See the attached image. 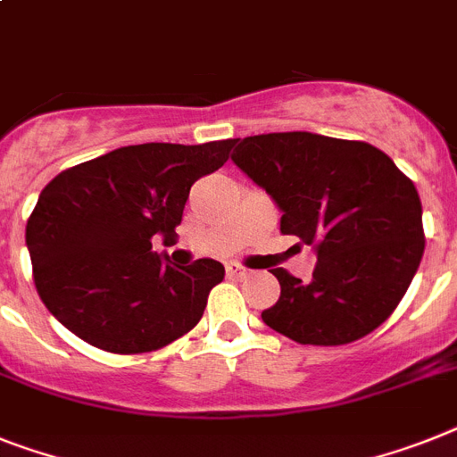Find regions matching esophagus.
<instances>
[{
    "label": "esophagus",
    "mask_w": 457,
    "mask_h": 457,
    "mask_svg": "<svg viewBox=\"0 0 457 457\" xmlns=\"http://www.w3.org/2000/svg\"><path fill=\"white\" fill-rule=\"evenodd\" d=\"M226 273L231 275V278H247L250 270L243 269V266H237V263H228V266H226Z\"/></svg>",
    "instance_id": "esophagus-1"
}]
</instances>
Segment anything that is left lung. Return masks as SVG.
<instances>
[{
  "instance_id": "obj_1",
  "label": "left lung",
  "mask_w": 457,
  "mask_h": 457,
  "mask_svg": "<svg viewBox=\"0 0 457 457\" xmlns=\"http://www.w3.org/2000/svg\"><path fill=\"white\" fill-rule=\"evenodd\" d=\"M231 161L273 198L285 236L318 256L308 282L273 269L280 299L262 312L296 343L343 345L397 308L425 250L423 205L409 177L367 142L318 133L233 139Z\"/></svg>"
}]
</instances>
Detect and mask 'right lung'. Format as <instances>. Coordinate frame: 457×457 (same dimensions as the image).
Masks as SVG:
<instances>
[{
  "instance_id": "add662e5",
  "label": "right lung",
  "mask_w": 457,
  "mask_h": 457,
  "mask_svg": "<svg viewBox=\"0 0 457 457\" xmlns=\"http://www.w3.org/2000/svg\"><path fill=\"white\" fill-rule=\"evenodd\" d=\"M231 146L233 139L120 146L51 179L25 243L53 318L119 355L163 348L194 329L224 266H175L152 250V237L175 233L191 184L220 170Z\"/></svg>"
}]
</instances>
